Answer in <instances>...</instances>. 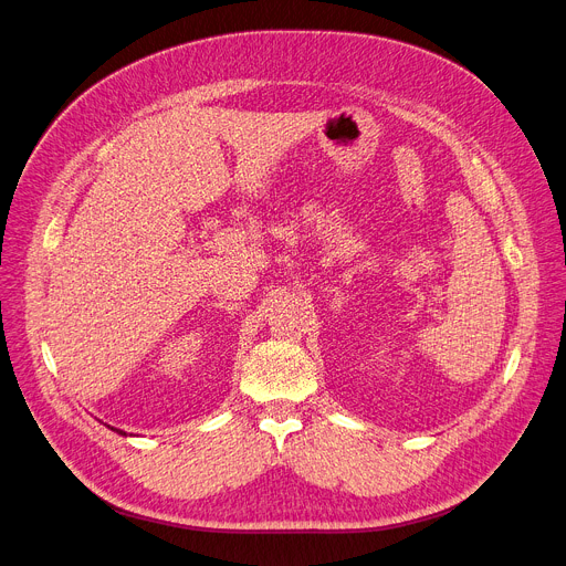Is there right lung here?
I'll list each match as a JSON object with an SVG mask.
<instances>
[{
	"mask_svg": "<svg viewBox=\"0 0 566 566\" xmlns=\"http://www.w3.org/2000/svg\"><path fill=\"white\" fill-rule=\"evenodd\" d=\"M111 429H113V427H111ZM113 431H117L119 436H126V431H122V429H113Z\"/></svg>",
	"mask_w": 566,
	"mask_h": 566,
	"instance_id": "right-lung-1",
	"label": "right lung"
}]
</instances>
